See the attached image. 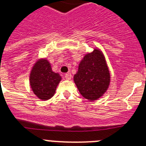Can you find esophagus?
Masks as SVG:
<instances>
[{
	"instance_id": "obj_1",
	"label": "esophagus",
	"mask_w": 146,
	"mask_h": 146,
	"mask_svg": "<svg viewBox=\"0 0 146 146\" xmlns=\"http://www.w3.org/2000/svg\"><path fill=\"white\" fill-rule=\"evenodd\" d=\"M64 77H65L66 80H71V78H72V74H66L65 76H64Z\"/></svg>"
}]
</instances>
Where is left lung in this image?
<instances>
[{"instance_id": "obj_1", "label": "left lung", "mask_w": 146, "mask_h": 146, "mask_svg": "<svg viewBox=\"0 0 146 146\" xmlns=\"http://www.w3.org/2000/svg\"><path fill=\"white\" fill-rule=\"evenodd\" d=\"M74 81L81 95L89 101L103 96L109 87L110 74L101 50L94 49L84 55L74 75Z\"/></svg>"}]
</instances>
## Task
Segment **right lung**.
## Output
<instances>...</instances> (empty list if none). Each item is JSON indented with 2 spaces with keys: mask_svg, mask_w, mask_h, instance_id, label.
<instances>
[{
  "mask_svg": "<svg viewBox=\"0 0 146 146\" xmlns=\"http://www.w3.org/2000/svg\"><path fill=\"white\" fill-rule=\"evenodd\" d=\"M61 77L52 72L50 62L46 58L38 59L30 74V86L33 94L42 100H48L54 96Z\"/></svg>",
  "mask_w": 146,
  "mask_h": 146,
  "instance_id": "add662e5",
  "label": "right lung"
}]
</instances>
